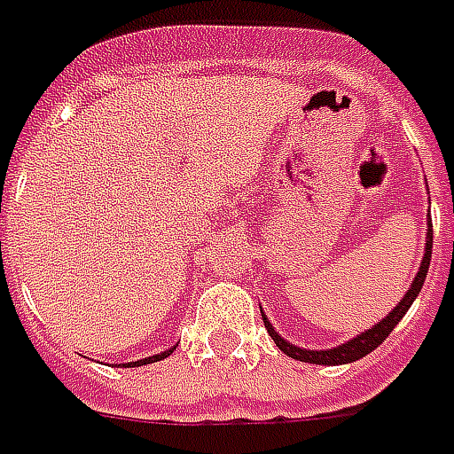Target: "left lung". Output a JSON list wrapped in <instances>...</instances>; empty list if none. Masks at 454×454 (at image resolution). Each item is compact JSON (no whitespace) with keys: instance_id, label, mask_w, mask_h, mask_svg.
Returning <instances> with one entry per match:
<instances>
[{"instance_id":"left-lung-1","label":"left lung","mask_w":454,"mask_h":454,"mask_svg":"<svg viewBox=\"0 0 454 454\" xmlns=\"http://www.w3.org/2000/svg\"><path fill=\"white\" fill-rule=\"evenodd\" d=\"M430 253H433V221H428V233H426V253H423V260H420V267L416 277H413V282H411L409 292L403 294L399 304L391 309L389 314L381 318L380 324H374L370 331H364V333L355 335L352 340L342 342L338 348H328V350H304V348H296L292 342H286L282 335L277 333L275 325L267 321V316L262 314V321H265L267 333L272 335V340L279 350L289 355V357H294V360L301 362H311V364H348V362H355L364 357V355H370L374 348H380L381 342L389 338V333L396 328L403 314L409 311L411 304L416 301V296H419L420 286L426 282V272H428L430 267ZM262 311V309H260Z\"/></svg>"}]
</instances>
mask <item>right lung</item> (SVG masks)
<instances>
[{
  "instance_id": "obj_1",
  "label": "right lung",
  "mask_w": 454,
  "mask_h": 454,
  "mask_svg": "<svg viewBox=\"0 0 454 454\" xmlns=\"http://www.w3.org/2000/svg\"><path fill=\"white\" fill-rule=\"evenodd\" d=\"M172 350H175V348H169V350L160 352V355H153V357H145V360H138V362H129V364H133V367H140V364H150V362L165 360V357H168V355H172ZM129 364H123V367H129Z\"/></svg>"
}]
</instances>
